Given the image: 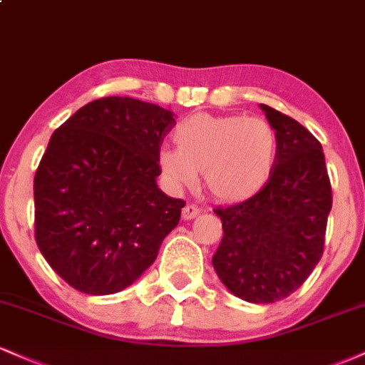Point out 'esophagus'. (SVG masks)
Wrapping results in <instances>:
<instances>
[{"mask_svg":"<svg viewBox=\"0 0 365 365\" xmlns=\"http://www.w3.org/2000/svg\"><path fill=\"white\" fill-rule=\"evenodd\" d=\"M200 207H197L195 204H187L185 207L182 209V217L183 220H194L195 216H199Z\"/></svg>","mask_w":365,"mask_h":365,"instance_id":"esophagus-1","label":"esophagus"}]
</instances>
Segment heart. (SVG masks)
<instances>
[{"label":"heart","instance_id":"heart-1","mask_svg":"<svg viewBox=\"0 0 365 365\" xmlns=\"http://www.w3.org/2000/svg\"><path fill=\"white\" fill-rule=\"evenodd\" d=\"M177 149L159 150L163 173L178 187H204L223 202H240L261 192L273 173L278 135L266 120L244 115L195 113L173 133Z\"/></svg>","mask_w":365,"mask_h":365}]
</instances>
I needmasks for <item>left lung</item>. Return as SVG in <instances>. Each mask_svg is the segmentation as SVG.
Segmentation results:
<instances>
[{"instance_id":"left-lung-1","label":"left lung","mask_w":365,"mask_h":365,"mask_svg":"<svg viewBox=\"0 0 365 365\" xmlns=\"http://www.w3.org/2000/svg\"><path fill=\"white\" fill-rule=\"evenodd\" d=\"M261 110L278 135L273 173L250 199L215 209L223 240L212 266L233 295L271 304L302 287L319 262L333 194L321 142L290 116Z\"/></svg>"}]
</instances>
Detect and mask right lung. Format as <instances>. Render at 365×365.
I'll list each match as a JSON object with an SVG mask.
<instances>
[{"label": "right lung", "mask_w": 365, "mask_h": 365, "mask_svg": "<svg viewBox=\"0 0 365 365\" xmlns=\"http://www.w3.org/2000/svg\"><path fill=\"white\" fill-rule=\"evenodd\" d=\"M175 125L165 108L111 96L54 130L34 178L36 242L75 290L130 287L178 225L185 202L156 183L159 149Z\"/></svg>", "instance_id": "right-lung-1"}]
</instances>
